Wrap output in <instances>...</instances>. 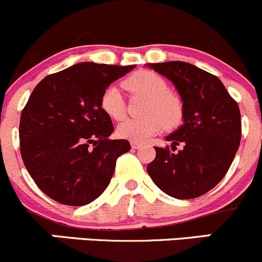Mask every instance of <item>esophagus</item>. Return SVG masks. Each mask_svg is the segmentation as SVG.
I'll return each mask as SVG.
<instances>
[{
  "label": "esophagus",
  "instance_id": "1",
  "mask_svg": "<svg viewBox=\"0 0 262 262\" xmlns=\"http://www.w3.org/2000/svg\"><path fill=\"white\" fill-rule=\"evenodd\" d=\"M130 145L133 149H138V148L142 147V143H138V142H130Z\"/></svg>",
  "mask_w": 262,
  "mask_h": 262
}]
</instances>
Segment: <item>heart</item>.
<instances>
[{
  "instance_id": "heart-1",
  "label": "heart",
  "mask_w": 262,
  "mask_h": 262,
  "mask_svg": "<svg viewBox=\"0 0 262 262\" xmlns=\"http://www.w3.org/2000/svg\"><path fill=\"white\" fill-rule=\"evenodd\" d=\"M129 92L147 98L143 113L147 115L136 119H126L119 124L117 134L132 142H145L166 126L174 129L183 120L184 108L182 99L168 92L166 80L153 71H137L124 81ZM100 108L114 120L125 117V101L115 85H109L100 95Z\"/></svg>"
}]
</instances>
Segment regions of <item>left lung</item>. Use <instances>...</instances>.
I'll return each mask as SVG.
<instances>
[{"instance_id": "obj_1", "label": "left lung", "mask_w": 262, "mask_h": 262, "mask_svg": "<svg viewBox=\"0 0 262 262\" xmlns=\"http://www.w3.org/2000/svg\"><path fill=\"white\" fill-rule=\"evenodd\" d=\"M174 84L183 101V125L170 136L169 147L156 149L147 167L158 188L178 200H191L211 191L225 177L241 140L237 103L217 76L183 61L150 64ZM173 150V149H172Z\"/></svg>"}]
</instances>
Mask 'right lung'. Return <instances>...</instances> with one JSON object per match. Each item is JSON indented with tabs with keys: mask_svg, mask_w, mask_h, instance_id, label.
Listing matches in <instances>:
<instances>
[{
	"mask_svg": "<svg viewBox=\"0 0 262 262\" xmlns=\"http://www.w3.org/2000/svg\"><path fill=\"white\" fill-rule=\"evenodd\" d=\"M133 69L81 62L36 85L21 113L20 152L46 196L66 206H84L105 191L118 157L130 150V144L109 139L114 126L100 108V95Z\"/></svg>",
	"mask_w": 262,
	"mask_h": 262,
	"instance_id": "right-lung-1",
	"label": "right lung"
}]
</instances>
